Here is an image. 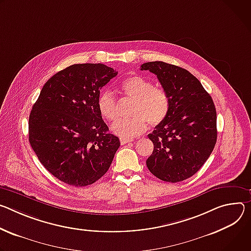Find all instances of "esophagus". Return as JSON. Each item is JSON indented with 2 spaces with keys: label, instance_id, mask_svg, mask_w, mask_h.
<instances>
[{
  "label": "esophagus",
  "instance_id": "34e87169",
  "mask_svg": "<svg viewBox=\"0 0 251 251\" xmlns=\"http://www.w3.org/2000/svg\"><path fill=\"white\" fill-rule=\"evenodd\" d=\"M120 141H121V144H122V145H126V144H127V143L132 142L131 138H124V137H121Z\"/></svg>",
  "mask_w": 251,
  "mask_h": 251
}]
</instances>
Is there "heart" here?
Instances as JSON below:
<instances>
[{
	"mask_svg": "<svg viewBox=\"0 0 251 251\" xmlns=\"http://www.w3.org/2000/svg\"><path fill=\"white\" fill-rule=\"evenodd\" d=\"M121 90L132 99L130 115L126 119H119L110 126L115 134L124 137H134L146 131L148 124L157 126L169 115L170 97L162 88L153 85V81L143 75H133L121 82ZM100 115L106 121L117 117V100L109 91H102L97 101Z\"/></svg>",
	"mask_w": 251,
	"mask_h": 251,
	"instance_id": "1",
	"label": "heart"
}]
</instances>
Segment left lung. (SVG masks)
Masks as SVG:
<instances>
[{
    "label": "left lung",
    "mask_w": 251,
    "mask_h": 251,
    "mask_svg": "<svg viewBox=\"0 0 251 251\" xmlns=\"http://www.w3.org/2000/svg\"><path fill=\"white\" fill-rule=\"evenodd\" d=\"M141 68L156 75L170 97L168 117L148 135L153 151L147 166L163 181H182L200 171L214 149L217 130L213 100L185 69L164 62H149Z\"/></svg>",
    "instance_id": "obj_1"
}]
</instances>
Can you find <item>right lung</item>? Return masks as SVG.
<instances>
[{
	"label": "right lung",
	"instance_id": "add662e5",
	"mask_svg": "<svg viewBox=\"0 0 251 251\" xmlns=\"http://www.w3.org/2000/svg\"><path fill=\"white\" fill-rule=\"evenodd\" d=\"M118 75L102 64H76L53 75L29 118V141L54 177L86 186L109 169L120 140L108 133L99 113L100 89Z\"/></svg>",
	"mask_w": 251,
	"mask_h": 251
}]
</instances>
